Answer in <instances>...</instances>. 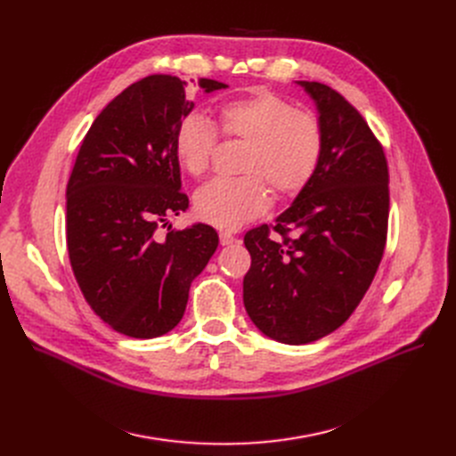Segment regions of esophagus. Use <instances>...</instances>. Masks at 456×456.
I'll return each instance as SVG.
<instances>
[{
	"label": "esophagus",
	"instance_id": "34e87169",
	"mask_svg": "<svg viewBox=\"0 0 456 456\" xmlns=\"http://www.w3.org/2000/svg\"><path fill=\"white\" fill-rule=\"evenodd\" d=\"M234 240H236V238H234L232 232H229V231H222L220 232V244L222 246H231Z\"/></svg>",
	"mask_w": 456,
	"mask_h": 456
}]
</instances>
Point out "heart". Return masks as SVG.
<instances>
[{"instance_id":"heart-1","label":"heart","mask_w":456,"mask_h":456,"mask_svg":"<svg viewBox=\"0 0 456 456\" xmlns=\"http://www.w3.org/2000/svg\"><path fill=\"white\" fill-rule=\"evenodd\" d=\"M220 129L229 138L248 142L242 159L244 177H216L194 198L196 212L216 227L238 229L270 207L267 181L279 196L301 191L318 170L323 133L313 114L297 109L281 95L256 90L246 98L216 109ZM216 127L208 118L186 114L174 136V151L190 175H203L216 150Z\"/></svg>"}]
</instances>
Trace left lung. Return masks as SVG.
Returning <instances> with one entry per match:
<instances>
[{
    "label": "left lung",
    "instance_id": "left-lung-1",
    "mask_svg": "<svg viewBox=\"0 0 456 456\" xmlns=\"http://www.w3.org/2000/svg\"><path fill=\"white\" fill-rule=\"evenodd\" d=\"M323 133L318 170L270 227L244 236L246 313L260 332L301 346L337 330L361 303L385 253L388 164L358 110L327 85L296 81Z\"/></svg>",
    "mask_w": 456,
    "mask_h": 456
}]
</instances>
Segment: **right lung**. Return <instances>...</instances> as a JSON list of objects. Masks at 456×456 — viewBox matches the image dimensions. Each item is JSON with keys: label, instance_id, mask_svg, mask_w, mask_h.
Segmentation results:
<instances>
[{"label": "right lung", "instance_id": "1", "mask_svg": "<svg viewBox=\"0 0 456 456\" xmlns=\"http://www.w3.org/2000/svg\"><path fill=\"white\" fill-rule=\"evenodd\" d=\"M198 85L205 94L227 88ZM184 86L150 76L116 95L90 126L66 186L71 270L94 313L131 338L162 337L181 322L191 281L218 248L205 224L157 232L188 208L174 151L175 129L194 109Z\"/></svg>", "mask_w": 456, "mask_h": 456}]
</instances>
